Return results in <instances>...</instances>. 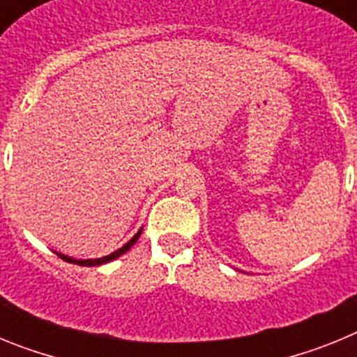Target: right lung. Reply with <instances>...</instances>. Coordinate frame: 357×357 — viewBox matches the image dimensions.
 I'll return each mask as SVG.
<instances>
[{
  "mask_svg": "<svg viewBox=\"0 0 357 357\" xmlns=\"http://www.w3.org/2000/svg\"><path fill=\"white\" fill-rule=\"evenodd\" d=\"M139 236H141V230H139V232H137V234L134 236V238L130 239V241L127 243V245H123V247L119 248V250L112 252V254H110V255H105V257H102V259H85V261H82V259H73V257H68V255H64V254H56V255H59V257H61V259L68 261V263H75V264H78V266H96V264L109 263V261L116 259V257H119V255H121V254H125V252L130 250L132 245H134V243L137 241V239H139Z\"/></svg>",
  "mask_w": 357,
  "mask_h": 357,
  "instance_id": "obj_1",
  "label": "right lung"
}]
</instances>
